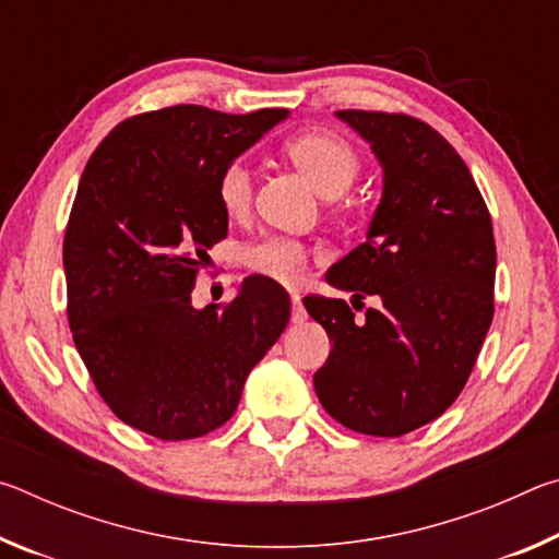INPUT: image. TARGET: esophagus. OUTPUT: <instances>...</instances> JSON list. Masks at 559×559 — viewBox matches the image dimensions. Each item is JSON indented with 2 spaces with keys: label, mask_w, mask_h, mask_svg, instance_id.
Returning a JSON list of instances; mask_svg holds the SVG:
<instances>
[{
  "label": "esophagus",
  "mask_w": 559,
  "mask_h": 559,
  "mask_svg": "<svg viewBox=\"0 0 559 559\" xmlns=\"http://www.w3.org/2000/svg\"><path fill=\"white\" fill-rule=\"evenodd\" d=\"M293 300V310H290V320L293 323H306L308 320V313H306V308H302V302H300V296H293L290 298Z\"/></svg>",
  "instance_id": "1"
}]
</instances>
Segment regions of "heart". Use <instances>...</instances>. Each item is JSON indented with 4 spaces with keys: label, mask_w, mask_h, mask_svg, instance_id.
<instances>
[{
    "label": "heart",
    "mask_w": 559,
    "mask_h": 559,
    "mask_svg": "<svg viewBox=\"0 0 559 559\" xmlns=\"http://www.w3.org/2000/svg\"><path fill=\"white\" fill-rule=\"evenodd\" d=\"M288 157L296 163L323 197H337L355 182L359 173L357 150L343 135L328 130H308L286 143ZM222 210L231 219H241L253 204V169L246 159H231L216 182ZM246 266L263 278L283 286H296L308 266V251L300 241L286 236H269L251 243L243 253Z\"/></svg>",
    "instance_id": "obj_1"
}]
</instances>
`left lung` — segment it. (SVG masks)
<instances>
[{
	"mask_svg": "<svg viewBox=\"0 0 559 559\" xmlns=\"http://www.w3.org/2000/svg\"><path fill=\"white\" fill-rule=\"evenodd\" d=\"M384 169L367 241L328 271L355 300L381 302L357 321L345 300L302 306L333 343L313 377L323 409L370 437H402L456 402L493 320L496 241L488 206L461 155L404 112L337 110Z\"/></svg>",
	"mask_w": 559,
	"mask_h": 559,
	"instance_id": "1",
	"label": "left lung"
}]
</instances>
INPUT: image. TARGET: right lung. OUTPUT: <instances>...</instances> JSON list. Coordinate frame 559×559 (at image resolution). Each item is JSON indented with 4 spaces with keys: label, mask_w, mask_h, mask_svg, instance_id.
I'll use <instances>...</instances> for the list:
<instances>
[{
    "label": "right lung",
    "mask_w": 559,
    "mask_h": 559,
    "mask_svg": "<svg viewBox=\"0 0 559 559\" xmlns=\"http://www.w3.org/2000/svg\"><path fill=\"white\" fill-rule=\"evenodd\" d=\"M286 118L283 108L140 112L83 169L63 239L69 325L103 402L128 427L163 441L219 429L286 330L288 293L263 276L224 306H192L206 251L229 226L222 169Z\"/></svg>",
    "instance_id": "add662e5"
}]
</instances>
